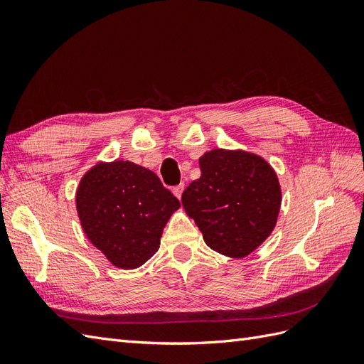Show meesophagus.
<instances>
[{
    "label": "esophagus",
    "instance_id": "1",
    "mask_svg": "<svg viewBox=\"0 0 364 364\" xmlns=\"http://www.w3.org/2000/svg\"><path fill=\"white\" fill-rule=\"evenodd\" d=\"M183 188H185V186H183V183H181V185H178V186H174V188H173V194H174L176 197H178V199H179V200H181V197H182Z\"/></svg>",
    "mask_w": 364,
    "mask_h": 364
}]
</instances>
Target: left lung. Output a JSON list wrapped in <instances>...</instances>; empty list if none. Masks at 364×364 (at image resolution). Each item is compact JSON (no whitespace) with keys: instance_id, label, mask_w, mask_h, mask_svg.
Returning a JSON list of instances; mask_svg holds the SVG:
<instances>
[{"instance_id":"8db88e82","label":"left lung","mask_w":364,"mask_h":364,"mask_svg":"<svg viewBox=\"0 0 364 364\" xmlns=\"http://www.w3.org/2000/svg\"><path fill=\"white\" fill-rule=\"evenodd\" d=\"M200 178L182 194L185 213L205 243L229 258L257 250L278 222L282 190L277 171L247 150L217 147L199 158Z\"/></svg>"}]
</instances>
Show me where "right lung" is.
Wrapping results in <instances>:
<instances>
[{
	"mask_svg": "<svg viewBox=\"0 0 364 364\" xmlns=\"http://www.w3.org/2000/svg\"><path fill=\"white\" fill-rule=\"evenodd\" d=\"M179 208L155 173L123 159L92 165L75 191L83 234L112 266L124 270L155 255L165 225Z\"/></svg>",
	"mask_w": 364,
	"mask_h": 364,
	"instance_id": "1",
	"label": "right lung"
}]
</instances>
